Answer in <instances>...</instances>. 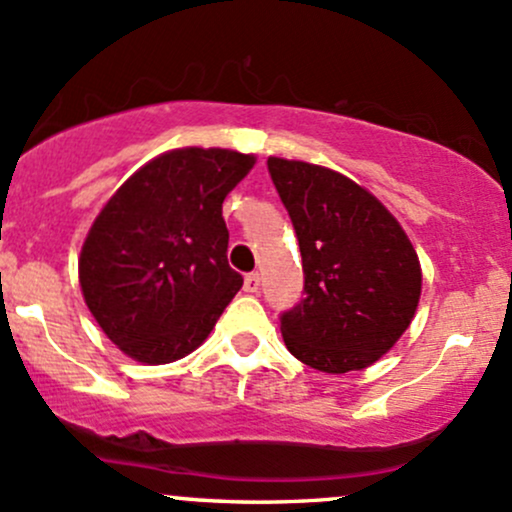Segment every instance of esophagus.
<instances>
[{
  "mask_svg": "<svg viewBox=\"0 0 512 512\" xmlns=\"http://www.w3.org/2000/svg\"><path fill=\"white\" fill-rule=\"evenodd\" d=\"M258 287H261V275L258 273H249L244 278V292H258Z\"/></svg>",
  "mask_w": 512,
  "mask_h": 512,
  "instance_id": "esophagus-1",
  "label": "esophagus"
}]
</instances>
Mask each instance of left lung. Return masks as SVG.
I'll list each match as a JSON object with an SVG mask.
<instances>
[{
	"instance_id": "1",
	"label": "left lung",
	"mask_w": 512,
	"mask_h": 512,
	"mask_svg": "<svg viewBox=\"0 0 512 512\" xmlns=\"http://www.w3.org/2000/svg\"><path fill=\"white\" fill-rule=\"evenodd\" d=\"M268 171L300 239L307 292L280 317L285 346L319 372L365 370L416 314V249L392 212L348 176L283 157H268Z\"/></svg>"
}]
</instances>
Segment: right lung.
Returning a JSON list of instances; mask_svg holds the SVG:
<instances>
[{"mask_svg": "<svg viewBox=\"0 0 512 512\" xmlns=\"http://www.w3.org/2000/svg\"><path fill=\"white\" fill-rule=\"evenodd\" d=\"M254 164V154L237 149H169L96 215L79 285L96 324L128 358L174 363L215 329L244 283L227 263L222 203Z\"/></svg>", "mask_w": 512, "mask_h": 512, "instance_id": "obj_1", "label": "right lung"}]
</instances>
